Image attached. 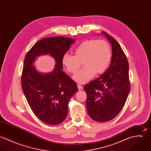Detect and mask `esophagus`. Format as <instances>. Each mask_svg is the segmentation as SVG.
Instances as JSON below:
<instances>
[{"mask_svg": "<svg viewBox=\"0 0 151 151\" xmlns=\"http://www.w3.org/2000/svg\"><path fill=\"white\" fill-rule=\"evenodd\" d=\"M77 87H78V89H79V90H81L82 89H83V86H81V85H80V84H77Z\"/></svg>", "mask_w": 151, "mask_h": 151, "instance_id": "obj_1", "label": "esophagus"}]
</instances>
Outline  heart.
<instances>
[{
    "label": "heart",
    "mask_w": 151,
    "mask_h": 151,
    "mask_svg": "<svg viewBox=\"0 0 151 151\" xmlns=\"http://www.w3.org/2000/svg\"><path fill=\"white\" fill-rule=\"evenodd\" d=\"M111 59L110 46L105 40H91L84 41L74 50V56L65 53L62 63L70 73H75L81 67H84L76 73L73 78L80 84L91 80L95 73L101 74L108 69Z\"/></svg>",
    "instance_id": "b5f03b06"
}]
</instances>
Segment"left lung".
Returning a JSON list of instances; mask_svg holds the SVG:
<instances>
[{
	"label": "left lung",
	"mask_w": 151,
	"mask_h": 151,
	"mask_svg": "<svg viewBox=\"0 0 151 151\" xmlns=\"http://www.w3.org/2000/svg\"><path fill=\"white\" fill-rule=\"evenodd\" d=\"M111 46V63L99 78L86 84V109L90 117L98 122L114 119L123 108L130 90L129 65L120 44L105 32L101 33Z\"/></svg>",
	"instance_id": "8db88e82"
}]
</instances>
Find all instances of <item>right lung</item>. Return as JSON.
I'll list each match as a JSON object with an SVG mask.
<instances>
[{
  "instance_id": "right-lung-1",
  "label": "right lung",
  "mask_w": 151,
  "mask_h": 151,
  "mask_svg": "<svg viewBox=\"0 0 151 151\" xmlns=\"http://www.w3.org/2000/svg\"><path fill=\"white\" fill-rule=\"evenodd\" d=\"M74 42V39L64 37L44 38L25 56L22 89L34 113L45 124L57 125L65 120L68 101L78 90L76 83L62 71V57ZM46 54L52 57L56 64L52 72L42 73L33 63L39 56Z\"/></svg>"
}]
</instances>
